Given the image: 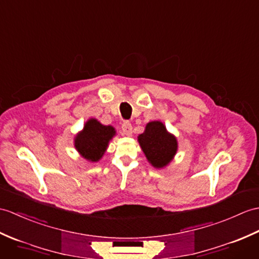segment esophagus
I'll return each instance as SVG.
<instances>
[{
	"mask_svg": "<svg viewBox=\"0 0 259 259\" xmlns=\"http://www.w3.org/2000/svg\"><path fill=\"white\" fill-rule=\"evenodd\" d=\"M121 129H122L123 135H125V136H131L132 135V124H131L130 121H128V120H125V121L122 122Z\"/></svg>",
	"mask_w": 259,
	"mask_h": 259,
	"instance_id": "obj_1",
	"label": "esophagus"
}]
</instances>
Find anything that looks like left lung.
Segmentation results:
<instances>
[{"instance_id":"8db88e82","label":"left lung","mask_w":259,"mask_h":259,"mask_svg":"<svg viewBox=\"0 0 259 259\" xmlns=\"http://www.w3.org/2000/svg\"><path fill=\"white\" fill-rule=\"evenodd\" d=\"M138 140L147 159L155 167L165 166L177 153V139L167 134L160 121L149 122L146 131L138 137Z\"/></svg>"}]
</instances>
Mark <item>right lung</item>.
<instances>
[{"mask_svg":"<svg viewBox=\"0 0 259 259\" xmlns=\"http://www.w3.org/2000/svg\"><path fill=\"white\" fill-rule=\"evenodd\" d=\"M111 125H104L96 119H90L83 127L81 134L75 139V147L83 158L96 162L105 153L108 142L115 136Z\"/></svg>","mask_w":259,"mask_h":259,"instance_id":"right-lung-1","label":"right lung"}]
</instances>
